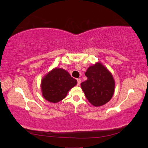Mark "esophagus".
<instances>
[{
  "label": "esophagus",
  "instance_id": "1",
  "mask_svg": "<svg viewBox=\"0 0 148 148\" xmlns=\"http://www.w3.org/2000/svg\"><path fill=\"white\" fill-rule=\"evenodd\" d=\"M77 82H78L77 84L79 86V85L80 84V83H81V79H80V78H78V79H77Z\"/></svg>",
  "mask_w": 148,
  "mask_h": 148
}]
</instances>
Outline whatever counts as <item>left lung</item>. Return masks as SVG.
I'll return each mask as SVG.
<instances>
[{
	"label": "left lung",
	"instance_id": "1",
	"mask_svg": "<svg viewBox=\"0 0 148 148\" xmlns=\"http://www.w3.org/2000/svg\"><path fill=\"white\" fill-rule=\"evenodd\" d=\"M84 74L87 80L81 83V87L88 101L96 107L106 104L115 91V80L110 71L101 62H96Z\"/></svg>",
	"mask_w": 148,
	"mask_h": 148
}]
</instances>
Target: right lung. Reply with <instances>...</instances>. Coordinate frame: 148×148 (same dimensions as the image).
Returning a JSON list of instances; mask_svg holds the SVG:
<instances>
[{
    "instance_id": "obj_1",
    "label": "right lung",
    "mask_w": 148,
    "mask_h": 148,
    "mask_svg": "<svg viewBox=\"0 0 148 148\" xmlns=\"http://www.w3.org/2000/svg\"><path fill=\"white\" fill-rule=\"evenodd\" d=\"M77 84V80L71 77L66 70L56 67L41 79L42 95L49 102H59L64 99L67 93Z\"/></svg>"
}]
</instances>
